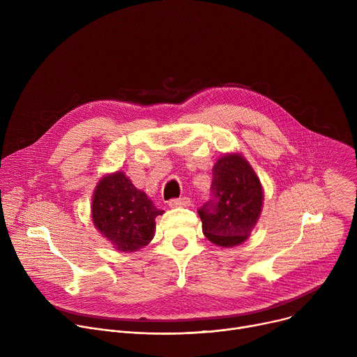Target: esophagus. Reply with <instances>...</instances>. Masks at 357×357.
<instances>
[{
    "label": "esophagus",
    "mask_w": 357,
    "mask_h": 357,
    "mask_svg": "<svg viewBox=\"0 0 357 357\" xmlns=\"http://www.w3.org/2000/svg\"><path fill=\"white\" fill-rule=\"evenodd\" d=\"M168 205L171 208H188V206H190V199L186 196L179 197V199H171L168 202Z\"/></svg>",
    "instance_id": "1"
}]
</instances>
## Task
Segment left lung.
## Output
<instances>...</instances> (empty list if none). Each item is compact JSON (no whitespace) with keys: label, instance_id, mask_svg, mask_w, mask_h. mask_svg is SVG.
<instances>
[{"label":"left lung","instance_id":"obj_1","mask_svg":"<svg viewBox=\"0 0 357 357\" xmlns=\"http://www.w3.org/2000/svg\"><path fill=\"white\" fill-rule=\"evenodd\" d=\"M211 199L199 208L203 234L220 247L247 240L263 209V186L241 154H226L213 169Z\"/></svg>","mask_w":357,"mask_h":357}]
</instances>
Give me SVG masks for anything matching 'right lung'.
<instances>
[{
    "mask_svg": "<svg viewBox=\"0 0 357 357\" xmlns=\"http://www.w3.org/2000/svg\"><path fill=\"white\" fill-rule=\"evenodd\" d=\"M162 213L121 171L103 176L94 189L93 225L121 252L146 245L155 233V218Z\"/></svg>",
    "mask_w": 357,
    "mask_h": 357,
    "instance_id": "1",
    "label": "right lung"
}]
</instances>
